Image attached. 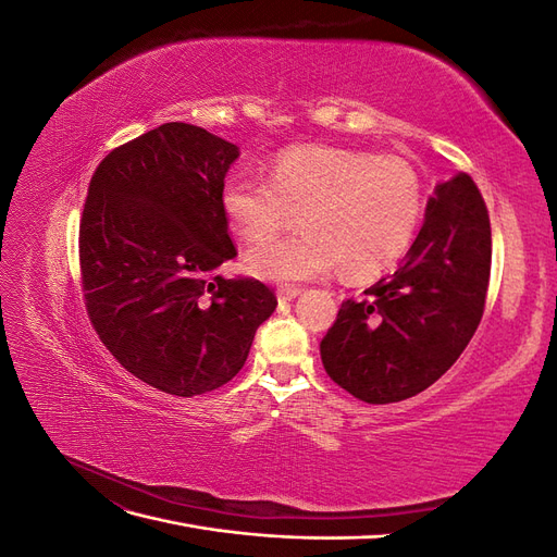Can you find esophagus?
I'll return each mask as SVG.
<instances>
[{
  "label": "esophagus",
  "mask_w": 557,
  "mask_h": 557,
  "mask_svg": "<svg viewBox=\"0 0 557 557\" xmlns=\"http://www.w3.org/2000/svg\"><path fill=\"white\" fill-rule=\"evenodd\" d=\"M299 293H301V290L297 288V285H281V288L276 290V295H278L281 301H293Z\"/></svg>",
  "instance_id": "34e87169"
}]
</instances>
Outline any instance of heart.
Returning a JSON list of instances; mask_svg holds the SVG:
<instances>
[{
  "instance_id": "b5f03b06",
  "label": "heart",
  "mask_w": 557,
  "mask_h": 557,
  "mask_svg": "<svg viewBox=\"0 0 557 557\" xmlns=\"http://www.w3.org/2000/svg\"><path fill=\"white\" fill-rule=\"evenodd\" d=\"M218 201L246 242L269 239L295 211L297 234L246 256L250 274L276 283L323 276L334 264L344 278H374L407 252L423 218V185L407 160L325 144L281 150L264 183L227 176Z\"/></svg>"
}]
</instances>
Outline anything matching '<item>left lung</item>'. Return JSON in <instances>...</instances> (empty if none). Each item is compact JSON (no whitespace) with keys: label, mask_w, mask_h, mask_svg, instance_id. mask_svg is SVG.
Segmentation results:
<instances>
[{"label":"left lung","mask_w":557,"mask_h":557,"mask_svg":"<svg viewBox=\"0 0 557 557\" xmlns=\"http://www.w3.org/2000/svg\"><path fill=\"white\" fill-rule=\"evenodd\" d=\"M491 218L469 174L436 185L397 272L346 299L320 342L330 379L367 404L423 393L474 336L491 281Z\"/></svg>","instance_id":"left-lung-1"}]
</instances>
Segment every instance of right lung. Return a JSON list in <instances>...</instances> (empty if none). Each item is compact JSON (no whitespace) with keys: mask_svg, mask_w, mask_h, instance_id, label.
<instances>
[{"mask_svg":"<svg viewBox=\"0 0 557 557\" xmlns=\"http://www.w3.org/2000/svg\"><path fill=\"white\" fill-rule=\"evenodd\" d=\"M239 148L164 123L113 148L90 178L78 230L81 281L99 339L129 374L193 397L239 374L276 295L223 278L237 258L221 185Z\"/></svg>","mask_w":557,"mask_h":557,"instance_id":"right-lung-1","label":"right lung"}]
</instances>
